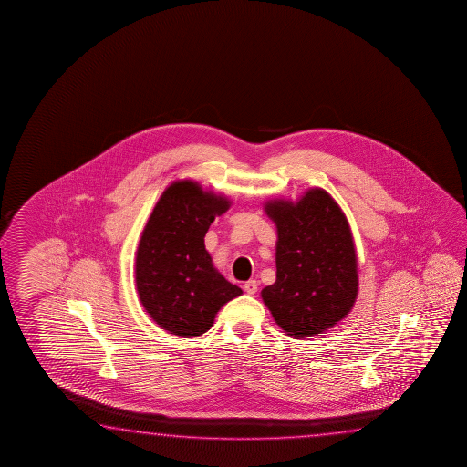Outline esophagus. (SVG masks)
Returning <instances> with one entry per match:
<instances>
[{"label":"esophagus","mask_w":467,"mask_h":467,"mask_svg":"<svg viewBox=\"0 0 467 467\" xmlns=\"http://www.w3.org/2000/svg\"><path fill=\"white\" fill-rule=\"evenodd\" d=\"M244 291L246 294H250V296H254L258 291V283L256 281H246L245 285H244Z\"/></svg>","instance_id":"esophagus-1"}]
</instances>
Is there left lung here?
<instances>
[{
	"mask_svg": "<svg viewBox=\"0 0 467 467\" xmlns=\"http://www.w3.org/2000/svg\"><path fill=\"white\" fill-rule=\"evenodd\" d=\"M276 223V281L261 291L275 322L296 340L325 332L358 297V258L347 215L322 188L297 201L271 199Z\"/></svg>",
	"mask_w": 467,
	"mask_h": 467,
	"instance_id": "left-lung-1",
	"label": "left lung"
}]
</instances>
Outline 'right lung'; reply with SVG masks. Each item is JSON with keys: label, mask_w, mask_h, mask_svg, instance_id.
Wrapping results in <instances>:
<instances>
[{"label": "right lung", "mask_w": 467, "mask_h": 467, "mask_svg": "<svg viewBox=\"0 0 467 467\" xmlns=\"http://www.w3.org/2000/svg\"><path fill=\"white\" fill-rule=\"evenodd\" d=\"M230 199L192 180L171 182L153 207L135 254V285L147 314L182 338L206 333L242 294L213 268L204 237Z\"/></svg>", "instance_id": "1"}]
</instances>
